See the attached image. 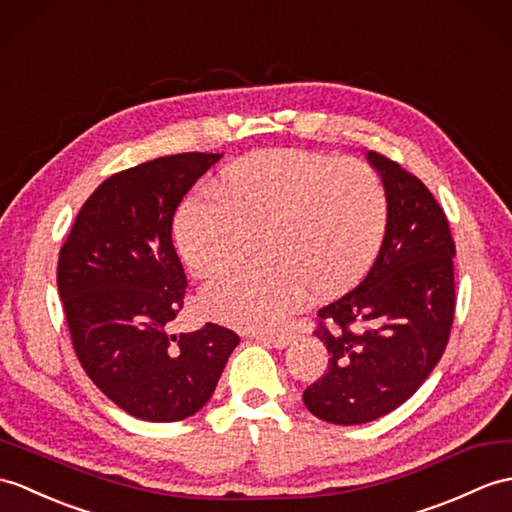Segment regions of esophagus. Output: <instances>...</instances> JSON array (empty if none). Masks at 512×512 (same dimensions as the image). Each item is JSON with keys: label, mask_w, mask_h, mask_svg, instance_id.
Listing matches in <instances>:
<instances>
[{"label": "esophagus", "mask_w": 512, "mask_h": 512, "mask_svg": "<svg viewBox=\"0 0 512 512\" xmlns=\"http://www.w3.org/2000/svg\"><path fill=\"white\" fill-rule=\"evenodd\" d=\"M257 340L264 344H270V347H275V349H285L292 342V336L290 334H259Z\"/></svg>", "instance_id": "34e87169"}]
</instances>
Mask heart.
Wrapping results in <instances>:
<instances>
[{"label":"heart","mask_w":512,"mask_h":512,"mask_svg":"<svg viewBox=\"0 0 512 512\" xmlns=\"http://www.w3.org/2000/svg\"><path fill=\"white\" fill-rule=\"evenodd\" d=\"M209 192L178 209L176 248L194 275L209 277L242 264L261 237L266 266L200 290L202 312L244 329L277 327L305 290L327 296L360 279L388 224L386 189L366 163L305 150L246 154Z\"/></svg>","instance_id":"heart-1"}]
</instances>
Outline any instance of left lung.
<instances>
[{"mask_svg":"<svg viewBox=\"0 0 512 512\" xmlns=\"http://www.w3.org/2000/svg\"><path fill=\"white\" fill-rule=\"evenodd\" d=\"M388 224L358 288L318 310L327 373L303 392L314 417L336 425L375 421L408 401L447 347L454 325L456 244L443 207L417 176L379 152Z\"/></svg>","mask_w":512,"mask_h":512,"instance_id":"left-lung-1","label":"left lung"}]
</instances>
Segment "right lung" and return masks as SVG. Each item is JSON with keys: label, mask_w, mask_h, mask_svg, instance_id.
I'll return each instance as SVG.
<instances>
[{"label": "right lung", "mask_w": 512, "mask_h": 512, "mask_svg": "<svg viewBox=\"0 0 512 512\" xmlns=\"http://www.w3.org/2000/svg\"><path fill=\"white\" fill-rule=\"evenodd\" d=\"M220 157L170 154L109 176L78 211L58 255V294L78 360L130 417H192L240 344L216 323L170 334L187 288L172 244L174 211Z\"/></svg>", "instance_id": "right-lung-1"}]
</instances>
